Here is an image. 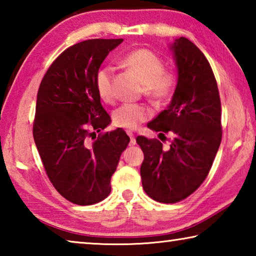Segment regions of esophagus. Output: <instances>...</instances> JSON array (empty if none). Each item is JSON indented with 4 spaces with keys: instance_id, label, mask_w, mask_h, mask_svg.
Returning a JSON list of instances; mask_svg holds the SVG:
<instances>
[{
    "instance_id": "esophagus-1",
    "label": "esophagus",
    "mask_w": 256,
    "mask_h": 256,
    "mask_svg": "<svg viewBox=\"0 0 256 256\" xmlns=\"http://www.w3.org/2000/svg\"><path fill=\"white\" fill-rule=\"evenodd\" d=\"M128 136H130V144L136 146V138H134V136H133V133L128 131Z\"/></svg>"
}]
</instances>
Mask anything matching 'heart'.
<instances>
[{"mask_svg": "<svg viewBox=\"0 0 256 256\" xmlns=\"http://www.w3.org/2000/svg\"><path fill=\"white\" fill-rule=\"evenodd\" d=\"M123 63L144 86V92L152 102L162 104L174 96L178 78L174 71L164 70V60L152 50L146 48L132 50L125 56ZM94 84L102 102L114 100V82L110 68H102L97 72ZM150 114L149 108L144 105L124 104L114 112L112 122L118 128L133 130L148 120Z\"/></svg>", "mask_w": 256, "mask_h": 256, "instance_id": "heart-1", "label": "heart"}]
</instances>
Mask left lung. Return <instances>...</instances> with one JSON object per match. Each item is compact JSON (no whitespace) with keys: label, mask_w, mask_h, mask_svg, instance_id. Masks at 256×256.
Returning <instances> with one entry per match:
<instances>
[{"label":"left lung","mask_w":256,"mask_h":256,"mask_svg":"<svg viewBox=\"0 0 256 256\" xmlns=\"http://www.w3.org/2000/svg\"><path fill=\"white\" fill-rule=\"evenodd\" d=\"M170 50L178 84L167 110L148 123L162 136L170 133V146L164 148L162 140L136 138L144 154L142 186L151 198L162 203L180 202L198 188L222 136L219 90L204 54L185 37L172 42Z\"/></svg>","instance_id":"8db88e82"}]
</instances>
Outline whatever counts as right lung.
Returning <instances> with one entry per match:
<instances>
[{"instance_id": "right-lung-1", "label": "right lung", "mask_w": 256, "mask_h": 256, "mask_svg": "<svg viewBox=\"0 0 256 256\" xmlns=\"http://www.w3.org/2000/svg\"><path fill=\"white\" fill-rule=\"evenodd\" d=\"M122 42L89 40L68 47L52 63L38 89L34 144L50 183L74 204H94L110 196L112 175L130 142L123 128L90 142L112 122L94 80L108 53Z\"/></svg>"}]
</instances>
